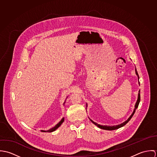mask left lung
Returning <instances> with one entry per match:
<instances>
[{
	"instance_id": "obj_1",
	"label": "left lung",
	"mask_w": 157,
	"mask_h": 157,
	"mask_svg": "<svg viewBox=\"0 0 157 157\" xmlns=\"http://www.w3.org/2000/svg\"><path fill=\"white\" fill-rule=\"evenodd\" d=\"M135 74H136V75H137V77H138V84H139V85H140V82H139V75H138V72H137V71H136V67H135ZM140 90H139V91H138V98H137V100H136V103H135V105L134 106V111H133V112H132V113L131 115V116L128 118V120H126L125 121H124L123 123H121L120 124H118V125H116V126H106V125H100V124H97V123H95V122H94V121H92L91 119H90V117H89V118H90V121L92 123H94L95 125H96L98 128H100V129H104V130H108V131H112V130H115V129H119V128H121V127H123V126H124L126 124H127V123H128V121L131 119V118L133 117V115H134V114L135 112V110L137 109V108H138V105H139V103H140ZM88 106V104L86 103V107Z\"/></svg>"
}]
</instances>
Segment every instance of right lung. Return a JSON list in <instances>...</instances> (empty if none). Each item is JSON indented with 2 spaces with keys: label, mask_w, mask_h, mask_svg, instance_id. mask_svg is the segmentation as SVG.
<instances>
[{
  "label": "right lung",
  "mask_w": 157,
  "mask_h": 157,
  "mask_svg": "<svg viewBox=\"0 0 157 157\" xmlns=\"http://www.w3.org/2000/svg\"><path fill=\"white\" fill-rule=\"evenodd\" d=\"M65 101H66V100H65V102H64V103H63V105H65ZM64 120H65V118L63 117V118H62V119L55 126H54L53 128H51L50 129H49V130H47V131H44V130H41L40 131L41 132H54V131H55L57 129H58L60 126H61V124L63 123V121H64Z\"/></svg>",
  "instance_id": "add662e5"
}]
</instances>
